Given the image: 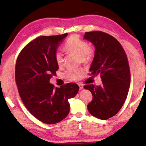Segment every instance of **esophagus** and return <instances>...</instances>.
Here are the masks:
<instances>
[{
    "instance_id": "esophagus-1",
    "label": "esophagus",
    "mask_w": 146,
    "mask_h": 146,
    "mask_svg": "<svg viewBox=\"0 0 146 146\" xmlns=\"http://www.w3.org/2000/svg\"><path fill=\"white\" fill-rule=\"evenodd\" d=\"M78 86L80 87V90H82L83 89V86L82 85H81V84H78Z\"/></svg>"
}]
</instances>
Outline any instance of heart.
<instances>
[{
  "mask_svg": "<svg viewBox=\"0 0 146 146\" xmlns=\"http://www.w3.org/2000/svg\"><path fill=\"white\" fill-rule=\"evenodd\" d=\"M65 49L68 52L80 57L82 62L86 63L90 59L92 55V50L89 44L86 41L82 40L77 35H72L66 41ZM55 60L58 66H62L64 58L63 55L60 52H56L55 54ZM80 70H69L65 73V76L69 80H76L78 78Z\"/></svg>",
  "mask_w": 146,
  "mask_h": 146,
  "instance_id": "b5f03b06",
  "label": "heart"
}]
</instances>
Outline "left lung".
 <instances>
[{
    "label": "left lung",
    "mask_w": 146,
    "mask_h": 146,
    "mask_svg": "<svg viewBox=\"0 0 146 146\" xmlns=\"http://www.w3.org/2000/svg\"><path fill=\"white\" fill-rule=\"evenodd\" d=\"M83 38L95 47L90 71L94 76L99 75L102 82L101 86H84L92 95L88 110L95 117L106 120L116 115L127 99L130 85L127 57L121 44L108 33L86 32Z\"/></svg>",
    "instance_id": "1"
}]
</instances>
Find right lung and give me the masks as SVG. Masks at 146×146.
<instances>
[{"mask_svg":"<svg viewBox=\"0 0 146 146\" xmlns=\"http://www.w3.org/2000/svg\"><path fill=\"white\" fill-rule=\"evenodd\" d=\"M67 36H39L24 47L16 60L15 79L21 98L33 116L47 124L58 123L68 115V99L79 90L76 83L55 88L49 82L59 68L55 60L57 48Z\"/></svg>","mask_w":146,"mask_h":146,"instance_id":"obj_1","label":"right lung"}]
</instances>
